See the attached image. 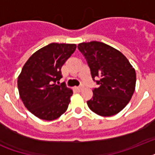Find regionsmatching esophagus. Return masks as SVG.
Returning a JSON list of instances; mask_svg holds the SVG:
<instances>
[{"label": "esophagus", "instance_id": "1", "mask_svg": "<svg viewBox=\"0 0 155 155\" xmlns=\"http://www.w3.org/2000/svg\"><path fill=\"white\" fill-rule=\"evenodd\" d=\"M83 87H84V86H83V85H80L79 87H75V88H76V90H78V91H81V90L83 89Z\"/></svg>", "mask_w": 155, "mask_h": 155}]
</instances>
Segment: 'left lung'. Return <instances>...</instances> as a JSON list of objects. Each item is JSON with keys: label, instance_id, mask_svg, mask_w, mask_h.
<instances>
[{"label": "left lung", "instance_id": "8db88e82", "mask_svg": "<svg viewBox=\"0 0 155 155\" xmlns=\"http://www.w3.org/2000/svg\"><path fill=\"white\" fill-rule=\"evenodd\" d=\"M78 49L87 61L92 80L98 85L93 88V97L87 101V106L103 117L120 112L135 90L136 72L132 65L122 53L103 42H82Z\"/></svg>", "mask_w": 155, "mask_h": 155}]
</instances>
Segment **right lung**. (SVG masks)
<instances>
[{
	"instance_id": "add662e5",
	"label": "right lung",
	"mask_w": 155,
	"mask_h": 155,
	"mask_svg": "<svg viewBox=\"0 0 155 155\" xmlns=\"http://www.w3.org/2000/svg\"><path fill=\"white\" fill-rule=\"evenodd\" d=\"M76 48L75 44L51 43L33 54L18 79L24 105L37 117L52 120L68 109L72 90L56 82L63 77L61 68Z\"/></svg>"
}]
</instances>
